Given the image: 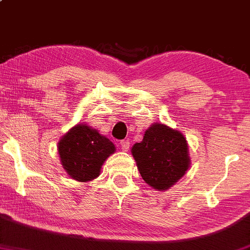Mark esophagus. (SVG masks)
I'll use <instances>...</instances> for the list:
<instances>
[{
  "label": "esophagus",
  "mask_w": 250,
  "mask_h": 250,
  "mask_svg": "<svg viewBox=\"0 0 250 250\" xmlns=\"http://www.w3.org/2000/svg\"><path fill=\"white\" fill-rule=\"evenodd\" d=\"M120 146H122L123 151H127L130 149V141L128 139H124V141L120 142Z\"/></svg>",
  "instance_id": "obj_1"
}]
</instances>
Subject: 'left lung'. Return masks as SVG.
Here are the masks:
<instances>
[{
  "label": "left lung",
  "instance_id": "1",
  "mask_svg": "<svg viewBox=\"0 0 250 250\" xmlns=\"http://www.w3.org/2000/svg\"><path fill=\"white\" fill-rule=\"evenodd\" d=\"M131 154L144 181L157 190L170 188L190 166L185 136L161 123H154L146 128L143 141L133 144Z\"/></svg>",
  "mask_w": 250,
  "mask_h": 250
}]
</instances>
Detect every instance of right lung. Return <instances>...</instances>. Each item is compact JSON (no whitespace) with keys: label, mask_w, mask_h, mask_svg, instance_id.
<instances>
[{"label":"right lung","mask_w":250,"mask_h":250,"mask_svg":"<svg viewBox=\"0 0 250 250\" xmlns=\"http://www.w3.org/2000/svg\"><path fill=\"white\" fill-rule=\"evenodd\" d=\"M114 152V144L84 123L72 126L58 142L62 167L80 182L98 178L104 162Z\"/></svg>","instance_id":"right-lung-1"}]
</instances>
